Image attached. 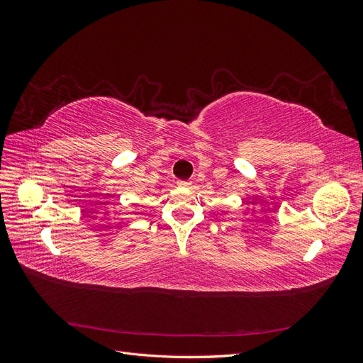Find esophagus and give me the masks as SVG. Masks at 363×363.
Returning <instances> with one entry per match:
<instances>
[{
  "instance_id": "obj_1",
  "label": "esophagus",
  "mask_w": 363,
  "mask_h": 363,
  "mask_svg": "<svg viewBox=\"0 0 363 363\" xmlns=\"http://www.w3.org/2000/svg\"><path fill=\"white\" fill-rule=\"evenodd\" d=\"M177 184H179V188H191L192 182H189V180H180Z\"/></svg>"
}]
</instances>
